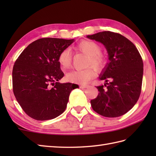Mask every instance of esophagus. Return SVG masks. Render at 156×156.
I'll return each mask as SVG.
<instances>
[{
    "label": "esophagus",
    "instance_id": "obj_1",
    "mask_svg": "<svg viewBox=\"0 0 156 156\" xmlns=\"http://www.w3.org/2000/svg\"><path fill=\"white\" fill-rule=\"evenodd\" d=\"M89 87V85H88V84H84V85H80V87L81 88H87V87Z\"/></svg>",
    "mask_w": 156,
    "mask_h": 156
}]
</instances>
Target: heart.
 I'll return each instance as SVG.
<instances>
[{"label": "heart", "instance_id": "b5f03b06", "mask_svg": "<svg viewBox=\"0 0 156 156\" xmlns=\"http://www.w3.org/2000/svg\"><path fill=\"white\" fill-rule=\"evenodd\" d=\"M76 51L83 53L88 56L87 67L92 66L97 70L103 69L107 63V58L101 53L102 48L98 43L91 40H83L75 46ZM72 62V53L69 49H65L59 53L58 62L62 69L71 66ZM95 76V72L91 68L78 69L68 72L66 76L67 80L75 83L85 84Z\"/></svg>", "mask_w": 156, "mask_h": 156}]
</instances>
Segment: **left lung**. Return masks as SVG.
Listing matches in <instances>:
<instances>
[{
	"instance_id": "1",
	"label": "left lung",
	"mask_w": 156,
	"mask_h": 156,
	"mask_svg": "<svg viewBox=\"0 0 156 156\" xmlns=\"http://www.w3.org/2000/svg\"><path fill=\"white\" fill-rule=\"evenodd\" d=\"M87 37L102 43L110 60L99 77L105 83L97 87L99 93L90 101L92 108L106 117H120L140 98L144 74L141 56L133 43L117 33L102 31Z\"/></svg>"
}]
</instances>
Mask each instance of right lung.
<instances>
[{
  "mask_svg": "<svg viewBox=\"0 0 156 156\" xmlns=\"http://www.w3.org/2000/svg\"><path fill=\"white\" fill-rule=\"evenodd\" d=\"M74 39L41 38L29 44L12 69V90L23 110L37 121L54 119L66 110L77 84L59 83L64 76L58 62L63 49Z\"/></svg>",
  "mask_w": 156,
  "mask_h": 156,
  "instance_id": "right-lung-1",
  "label": "right lung"
}]
</instances>
